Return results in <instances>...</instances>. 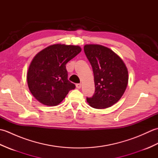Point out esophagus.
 <instances>
[{"mask_svg":"<svg viewBox=\"0 0 158 158\" xmlns=\"http://www.w3.org/2000/svg\"><path fill=\"white\" fill-rule=\"evenodd\" d=\"M81 85H82L81 83H77V84H76V87L78 89H80L81 88Z\"/></svg>","mask_w":158,"mask_h":158,"instance_id":"1","label":"esophagus"}]
</instances>
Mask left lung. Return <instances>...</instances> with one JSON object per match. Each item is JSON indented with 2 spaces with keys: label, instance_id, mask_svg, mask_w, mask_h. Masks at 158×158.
<instances>
[{
  "label": "left lung",
  "instance_id": "obj_1",
  "mask_svg": "<svg viewBox=\"0 0 158 158\" xmlns=\"http://www.w3.org/2000/svg\"><path fill=\"white\" fill-rule=\"evenodd\" d=\"M84 52L93 69L95 92L87 102L94 109H106L122 98L128 83V71L120 57L101 45L87 44Z\"/></svg>",
  "mask_w": 158,
  "mask_h": 158
}]
</instances>
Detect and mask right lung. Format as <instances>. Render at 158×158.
I'll return each instance as SVG.
<instances>
[{"mask_svg":"<svg viewBox=\"0 0 158 158\" xmlns=\"http://www.w3.org/2000/svg\"><path fill=\"white\" fill-rule=\"evenodd\" d=\"M78 45L54 44L36 54L27 73L28 88L39 102L47 106L58 105L75 85L68 80L66 63L81 52Z\"/></svg>","mask_w":158,"mask_h":158,"instance_id":"obj_1","label":"right lung"}]
</instances>
